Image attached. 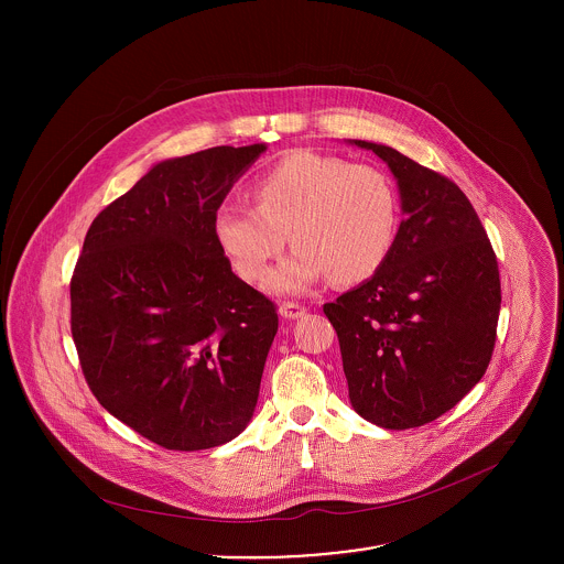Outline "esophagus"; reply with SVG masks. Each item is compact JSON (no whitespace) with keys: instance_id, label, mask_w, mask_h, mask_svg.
<instances>
[{"instance_id":"34e87169","label":"esophagus","mask_w":564,"mask_h":564,"mask_svg":"<svg viewBox=\"0 0 564 564\" xmlns=\"http://www.w3.org/2000/svg\"><path fill=\"white\" fill-rule=\"evenodd\" d=\"M306 313H308V308L302 306V304H295V302H284V304L280 306V315H282L284 319H300V317H304Z\"/></svg>"}]
</instances>
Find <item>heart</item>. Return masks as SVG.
Here are the masks:
<instances>
[{
	"label": "heart",
	"instance_id": "heart-1",
	"mask_svg": "<svg viewBox=\"0 0 564 564\" xmlns=\"http://www.w3.org/2000/svg\"><path fill=\"white\" fill-rule=\"evenodd\" d=\"M253 195L258 204L219 206L215 237L239 275L258 282L291 235L295 249L267 280L275 293H302L327 275L362 282L398 239V188L373 164L291 152L256 177Z\"/></svg>",
	"mask_w": 564,
	"mask_h": 564
}]
</instances>
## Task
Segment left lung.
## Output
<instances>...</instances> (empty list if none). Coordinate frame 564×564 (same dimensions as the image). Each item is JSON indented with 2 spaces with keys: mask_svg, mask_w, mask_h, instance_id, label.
Here are the masks:
<instances>
[{
  "mask_svg": "<svg viewBox=\"0 0 564 564\" xmlns=\"http://www.w3.org/2000/svg\"><path fill=\"white\" fill-rule=\"evenodd\" d=\"M351 143L389 164L403 219L387 262L323 313L354 410L387 430L419 427L482 380L501 306L497 256L458 184L393 148Z\"/></svg>",
  "mask_w": 564,
  "mask_h": 564,
  "instance_id": "1",
  "label": "left lung"
}]
</instances>
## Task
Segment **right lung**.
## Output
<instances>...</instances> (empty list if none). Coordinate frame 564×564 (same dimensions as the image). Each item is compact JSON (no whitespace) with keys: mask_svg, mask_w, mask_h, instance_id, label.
<instances>
[{"mask_svg":"<svg viewBox=\"0 0 564 564\" xmlns=\"http://www.w3.org/2000/svg\"><path fill=\"white\" fill-rule=\"evenodd\" d=\"M264 150L159 162L86 232L72 275L82 373L112 416L164 449L232 441L258 402L278 308L232 273L215 215Z\"/></svg>","mask_w":564,"mask_h":564,"instance_id":"1","label":"right lung"}]
</instances>
